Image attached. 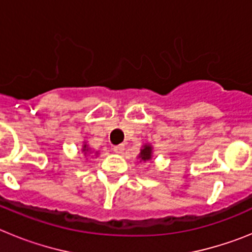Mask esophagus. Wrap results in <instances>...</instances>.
Here are the masks:
<instances>
[{
	"label": "esophagus",
	"instance_id": "34e87169",
	"mask_svg": "<svg viewBox=\"0 0 252 252\" xmlns=\"http://www.w3.org/2000/svg\"><path fill=\"white\" fill-rule=\"evenodd\" d=\"M125 150V146L124 145H117V146H113V151L117 154H122Z\"/></svg>",
	"mask_w": 252,
	"mask_h": 252
}]
</instances>
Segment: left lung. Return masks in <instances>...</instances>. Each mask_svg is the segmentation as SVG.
Instances as JSON below:
<instances>
[{
	"instance_id": "left-lung-1",
	"label": "left lung",
	"mask_w": 252,
	"mask_h": 252,
	"mask_svg": "<svg viewBox=\"0 0 252 252\" xmlns=\"http://www.w3.org/2000/svg\"><path fill=\"white\" fill-rule=\"evenodd\" d=\"M141 158V160H150L151 159V146L149 145H145L144 146V149L141 150V153H140V157Z\"/></svg>"
}]
</instances>
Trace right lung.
Returning a JSON list of instances; mask_svg holds the SVG:
<instances>
[{
	"instance_id": "right-lung-1",
	"label": "right lung",
	"mask_w": 252,
	"mask_h": 252,
	"mask_svg": "<svg viewBox=\"0 0 252 252\" xmlns=\"http://www.w3.org/2000/svg\"><path fill=\"white\" fill-rule=\"evenodd\" d=\"M83 151H88V149H87V145L83 146Z\"/></svg>"
}]
</instances>
